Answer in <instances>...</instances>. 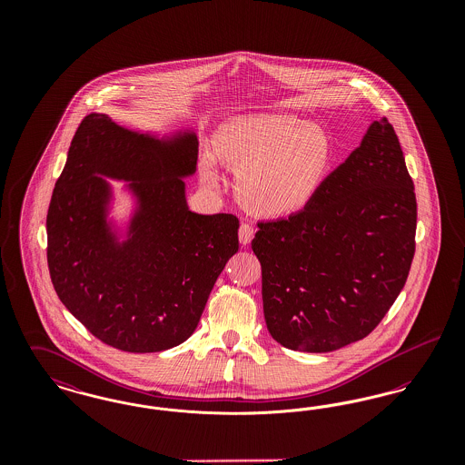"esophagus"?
Segmentation results:
<instances>
[{
	"label": "esophagus",
	"instance_id": "obj_1",
	"mask_svg": "<svg viewBox=\"0 0 465 465\" xmlns=\"http://www.w3.org/2000/svg\"><path fill=\"white\" fill-rule=\"evenodd\" d=\"M252 237H254V226L251 223H241V228H239V241H241V243L247 245L252 241Z\"/></svg>",
	"mask_w": 465,
	"mask_h": 465
}]
</instances>
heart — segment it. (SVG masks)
<instances>
[{
  "label": "heart",
  "mask_w": 465,
  "mask_h": 465,
  "mask_svg": "<svg viewBox=\"0 0 465 465\" xmlns=\"http://www.w3.org/2000/svg\"><path fill=\"white\" fill-rule=\"evenodd\" d=\"M216 153L239 174L243 205L262 216H288L315 197L331 162L326 131L292 114H262L226 129ZM202 174L218 184L214 160L202 158Z\"/></svg>",
  "instance_id": "heart-1"
}]
</instances>
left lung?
I'll return each instance as SVG.
<instances>
[{"mask_svg": "<svg viewBox=\"0 0 465 465\" xmlns=\"http://www.w3.org/2000/svg\"><path fill=\"white\" fill-rule=\"evenodd\" d=\"M258 228L251 245L272 338L305 352L366 338L404 288L415 254V186L389 120L370 125L305 209Z\"/></svg>", "mask_w": 465, "mask_h": 465, "instance_id": "left-lung-1", "label": "left lung"}]
</instances>
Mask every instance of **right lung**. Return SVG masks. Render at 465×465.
I'll list each match as a JSON object with an SVG mask.
<instances>
[{"mask_svg": "<svg viewBox=\"0 0 465 465\" xmlns=\"http://www.w3.org/2000/svg\"><path fill=\"white\" fill-rule=\"evenodd\" d=\"M197 155L195 134L158 141L103 113L87 114L71 141L46 214L50 279L64 307L118 351L162 352L188 340L239 251L237 216L186 205L181 177L195 173ZM99 175L134 181L140 209L125 243L105 223L109 185Z\"/></svg>", "mask_w": 465, "mask_h": 465, "instance_id": "1", "label": "right lung"}]
</instances>
